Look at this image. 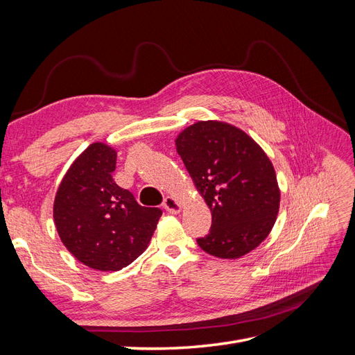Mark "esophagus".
Returning a JSON list of instances; mask_svg holds the SVG:
<instances>
[{
	"instance_id": "obj_1",
	"label": "esophagus",
	"mask_w": 355,
	"mask_h": 355,
	"mask_svg": "<svg viewBox=\"0 0 355 355\" xmlns=\"http://www.w3.org/2000/svg\"><path fill=\"white\" fill-rule=\"evenodd\" d=\"M163 207H164L167 211H170V213H179L180 209H182V204H180L175 197L168 196V197H166L164 201H163Z\"/></svg>"
}]
</instances>
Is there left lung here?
I'll return each instance as SVG.
<instances>
[{
	"label": "left lung",
	"mask_w": 355,
	"mask_h": 355,
	"mask_svg": "<svg viewBox=\"0 0 355 355\" xmlns=\"http://www.w3.org/2000/svg\"><path fill=\"white\" fill-rule=\"evenodd\" d=\"M176 151L211 211L204 252L239 259L271 232L278 207L274 166L253 139L235 125L198 121L176 139Z\"/></svg>",
	"instance_id": "obj_1"
}]
</instances>
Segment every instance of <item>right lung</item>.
<instances>
[{"instance_id":"obj_1","label":"right lung","mask_w":355,"mask_h":355,"mask_svg":"<svg viewBox=\"0 0 355 355\" xmlns=\"http://www.w3.org/2000/svg\"><path fill=\"white\" fill-rule=\"evenodd\" d=\"M116 153L96 142L63 176L53 206L62 243L93 270L118 271L141 256L151 241L161 211L137 204L112 179Z\"/></svg>"}]
</instances>
